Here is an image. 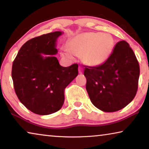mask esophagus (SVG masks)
<instances>
[{
  "label": "esophagus",
  "mask_w": 149,
  "mask_h": 149,
  "mask_svg": "<svg viewBox=\"0 0 149 149\" xmlns=\"http://www.w3.org/2000/svg\"><path fill=\"white\" fill-rule=\"evenodd\" d=\"M83 69L81 66H79V74H82L83 73Z\"/></svg>",
  "instance_id": "esophagus-1"
}]
</instances>
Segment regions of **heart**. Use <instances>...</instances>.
<instances>
[{"label":"heart","instance_id":"1","mask_svg":"<svg viewBox=\"0 0 149 149\" xmlns=\"http://www.w3.org/2000/svg\"><path fill=\"white\" fill-rule=\"evenodd\" d=\"M115 40L111 34L102 32H85L71 38L68 49L63 56L72 59V55L81 57L82 62L89 66H98L104 64L113 52ZM71 52L70 53V52Z\"/></svg>","mask_w":149,"mask_h":149}]
</instances>
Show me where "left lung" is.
<instances>
[{"instance_id": "1", "label": "left lung", "mask_w": 149, "mask_h": 149, "mask_svg": "<svg viewBox=\"0 0 149 149\" xmlns=\"http://www.w3.org/2000/svg\"><path fill=\"white\" fill-rule=\"evenodd\" d=\"M90 100L104 112H115L131 102L137 93L139 63L130 45L118 42L109 58L100 66L85 68Z\"/></svg>"}]
</instances>
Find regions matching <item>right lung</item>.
Segmentation results:
<instances>
[{
	"mask_svg": "<svg viewBox=\"0 0 149 149\" xmlns=\"http://www.w3.org/2000/svg\"><path fill=\"white\" fill-rule=\"evenodd\" d=\"M62 32L36 36L25 42L12 65L11 76L19 101L40 115L58 111L64 102V89L78 75V64L62 67L55 55L56 42Z\"/></svg>",
	"mask_w": 149,
	"mask_h": 149,
	"instance_id": "add662e5",
	"label": "right lung"
}]
</instances>
